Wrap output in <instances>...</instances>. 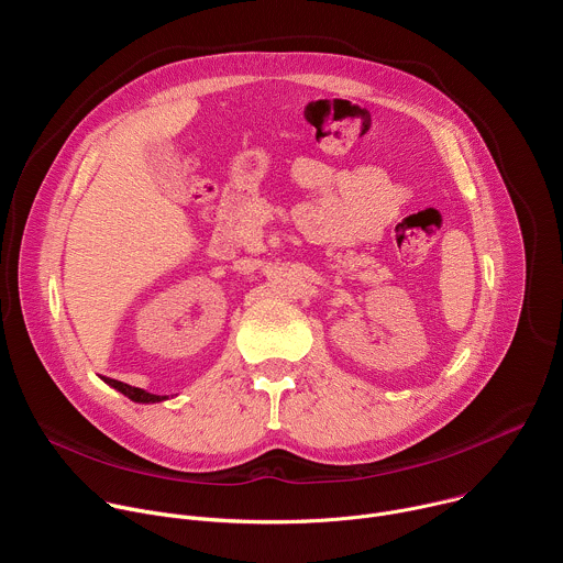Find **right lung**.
Listing matches in <instances>:
<instances>
[{"label":"right lung","instance_id":"right-lung-1","mask_svg":"<svg viewBox=\"0 0 563 563\" xmlns=\"http://www.w3.org/2000/svg\"><path fill=\"white\" fill-rule=\"evenodd\" d=\"M104 380H107L111 387H115L118 391H122L124 396H129L131 400H137V404H155V400L167 398V396L148 394V391H144V389H140V387H131V385H126V383H122V380H115V378H107V376H104Z\"/></svg>","mask_w":563,"mask_h":563}]
</instances>
